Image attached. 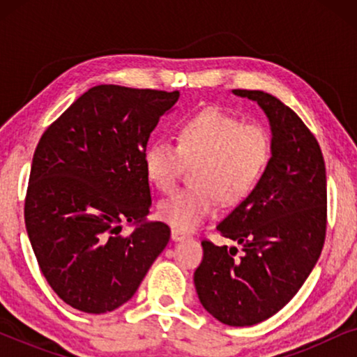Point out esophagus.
I'll use <instances>...</instances> for the list:
<instances>
[{"label":"esophagus","mask_w":357,"mask_h":357,"mask_svg":"<svg viewBox=\"0 0 357 357\" xmlns=\"http://www.w3.org/2000/svg\"><path fill=\"white\" fill-rule=\"evenodd\" d=\"M188 236L187 234H183L182 231H178V229H172V241L178 242V241H183V238H187Z\"/></svg>","instance_id":"obj_1"}]
</instances>
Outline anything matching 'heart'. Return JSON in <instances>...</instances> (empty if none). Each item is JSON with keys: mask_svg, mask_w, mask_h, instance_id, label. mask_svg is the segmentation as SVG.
Segmentation results:
<instances>
[{"mask_svg": "<svg viewBox=\"0 0 357 357\" xmlns=\"http://www.w3.org/2000/svg\"><path fill=\"white\" fill-rule=\"evenodd\" d=\"M271 158V136L260 123L216 107L187 116L177 128V144L155 139L144 153V172L162 193H172L185 164H193V185L159 206V218L178 231H193L224 204L245 198L260 182Z\"/></svg>", "mask_w": 357, "mask_h": 357, "instance_id": "heart-1", "label": "heart"}]
</instances>
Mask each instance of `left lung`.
Wrapping results in <instances>:
<instances>
[{
	"instance_id": "1",
	"label": "left lung",
	"mask_w": 357,
	"mask_h": 357,
	"mask_svg": "<svg viewBox=\"0 0 357 357\" xmlns=\"http://www.w3.org/2000/svg\"><path fill=\"white\" fill-rule=\"evenodd\" d=\"M232 92L266 114L271 159L252 193L216 227L242 252L204 238L195 287L214 319L250 326L278 314L319 260L326 236V172L319 141L294 110L268 92Z\"/></svg>"
}]
</instances>
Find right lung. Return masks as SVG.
Instances as JSON below:
<instances>
[{"mask_svg":"<svg viewBox=\"0 0 357 357\" xmlns=\"http://www.w3.org/2000/svg\"><path fill=\"white\" fill-rule=\"evenodd\" d=\"M178 91L91 87L43 131L24 219L42 275L63 302L107 314L130 301L170 238L151 209L144 153ZM121 222H139L123 236Z\"/></svg>","mask_w":357,"mask_h":357,"instance_id":"add662e5","label":"right lung"}]
</instances>
